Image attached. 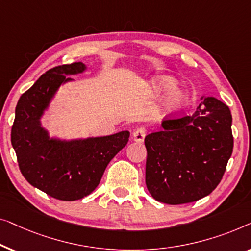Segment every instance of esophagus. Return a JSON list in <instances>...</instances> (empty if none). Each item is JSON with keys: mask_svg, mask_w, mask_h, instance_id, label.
I'll use <instances>...</instances> for the list:
<instances>
[{"mask_svg": "<svg viewBox=\"0 0 251 251\" xmlns=\"http://www.w3.org/2000/svg\"><path fill=\"white\" fill-rule=\"evenodd\" d=\"M147 135V132L144 128H137L133 132V140L135 141V142H139V143H142L144 141V137Z\"/></svg>", "mask_w": 251, "mask_h": 251, "instance_id": "obj_1", "label": "esophagus"}]
</instances>
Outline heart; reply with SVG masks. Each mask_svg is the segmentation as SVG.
Listing matches in <instances>:
<instances>
[{
	"mask_svg": "<svg viewBox=\"0 0 251 251\" xmlns=\"http://www.w3.org/2000/svg\"><path fill=\"white\" fill-rule=\"evenodd\" d=\"M176 85V79L171 76H158L150 83V90L153 94H159L162 92L171 90L162 101V110L167 112H176L182 110L188 103V94L184 91L174 87Z\"/></svg>",
	"mask_w": 251,
	"mask_h": 251,
	"instance_id": "1",
	"label": "heart"
}]
</instances>
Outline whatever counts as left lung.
Returning a JSON list of instances; mask_svg holds the SVG:
<instances>
[{"mask_svg":"<svg viewBox=\"0 0 251 251\" xmlns=\"http://www.w3.org/2000/svg\"><path fill=\"white\" fill-rule=\"evenodd\" d=\"M192 116L167 119L146 136V184L157 201L193 202L210 195L233 151L232 115L214 97H201Z\"/></svg>","mask_w":251,"mask_h":251,"instance_id":"8db88e82","label":"left lung"}]
</instances>
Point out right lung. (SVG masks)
<instances>
[{"mask_svg": "<svg viewBox=\"0 0 251 251\" xmlns=\"http://www.w3.org/2000/svg\"><path fill=\"white\" fill-rule=\"evenodd\" d=\"M83 62L54 67L21 95L16 107L11 143L21 174L52 198L79 200L99 185L110 160L128 142L129 132L86 139L50 137L41 118L59 87L73 82L68 76L86 70Z\"/></svg>", "mask_w": 251, "mask_h": 251, "instance_id": "obj_1", "label": "right lung"}]
</instances>
